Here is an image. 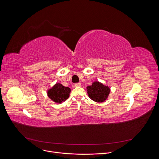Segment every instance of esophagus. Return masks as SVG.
<instances>
[{
	"label": "esophagus",
	"mask_w": 159,
	"mask_h": 159,
	"mask_svg": "<svg viewBox=\"0 0 159 159\" xmlns=\"http://www.w3.org/2000/svg\"><path fill=\"white\" fill-rule=\"evenodd\" d=\"M74 86L75 87H80L81 86V84L80 82L75 83V84H74Z\"/></svg>",
	"instance_id": "esophagus-1"
}]
</instances>
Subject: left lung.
Wrapping results in <instances>:
<instances>
[{
    "instance_id": "8db88e82",
    "label": "left lung",
    "mask_w": 159,
    "mask_h": 159,
    "mask_svg": "<svg viewBox=\"0 0 159 159\" xmlns=\"http://www.w3.org/2000/svg\"><path fill=\"white\" fill-rule=\"evenodd\" d=\"M89 97L92 100L98 102H104L107 98L110 89L107 86H104L99 82H94L91 85L87 87Z\"/></svg>"
}]
</instances>
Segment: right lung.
<instances>
[{
    "instance_id": "right-lung-1",
    "label": "right lung",
    "mask_w": 159,
    "mask_h": 159,
    "mask_svg": "<svg viewBox=\"0 0 159 159\" xmlns=\"http://www.w3.org/2000/svg\"><path fill=\"white\" fill-rule=\"evenodd\" d=\"M70 89L63 86L60 84H56L51 89L48 90V96L53 101L61 103L69 97Z\"/></svg>"
}]
</instances>
